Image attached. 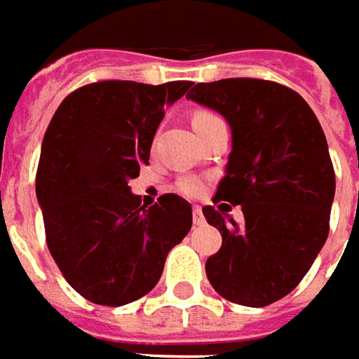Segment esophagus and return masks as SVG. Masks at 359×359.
Returning <instances> with one entry per match:
<instances>
[{"mask_svg":"<svg viewBox=\"0 0 359 359\" xmlns=\"http://www.w3.org/2000/svg\"><path fill=\"white\" fill-rule=\"evenodd\" d=\"M194 224H196V226H203V224H205V217L201 214L200 205H194Z\"/></svg>","mask_w":359,"mask_h":359,"instance_id":"esophagus-1","label":"esophagus"}]
</instances>
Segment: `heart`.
I'll list each match as a JSON object with an SVG mask.
<instances>
[{
  "label": "heart",
  "instance_id": "heart-1",
  "mask_svg": "<svg viewBox=\"0 0 359 359\" xmlns=\"http://www.w3.org/2000/svg\"><path fill=\"white\" fill-rule=\"evenodd\" d=\"M215 118H217L215 114L201 109V111H196V114H194L191 123H194V126H200V123L212 121V119ZM175 187H177V191H180V194H184V196H187V198H194V196H198V194L201 191V182L198 180V177H182V180L175 184Z\"/></svg>",
  "mask_w": 359,
  "mask_h": 359
}]
</instances>
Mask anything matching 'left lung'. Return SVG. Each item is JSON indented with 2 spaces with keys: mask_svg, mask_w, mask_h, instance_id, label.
Instances as JSON below:
<instances>
[{
  "mask_svg": "<svg viewBox=\"0 0 359 359\" xmlns=\"http://www.w3.org/2000/svg\"><path fill=\"white\" fill-rule=\"evenodd\" d=\"M187 100L222 114L231 154L203 215L222 248L208 257L214 290L233 304L264 308L287 296L311 268L330 231L336 173L324 130L306 100L268 79L196 83ZM241 205L244 222L227 214Z\"/></svg>",
  "mask_w": 359,
  "mask_h": 359,
  "instance_id": "left-lung-1",
  "label": "left lung"
}]
</instances>
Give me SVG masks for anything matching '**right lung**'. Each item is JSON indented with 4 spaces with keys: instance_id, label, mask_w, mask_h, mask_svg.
<instances>
[{
    "instance_id": "add662e5",
    "label": "right lung",
    "mask_w": 359,
    "mask_h": 359,
    "mask_svg": "<svg viewBox=\"0 0 359 359\" xmlns=\"http://www.w3.org/2000/svg\"><path fill=\"white\" fill-rule=\"evenodd\" d=\"M191 81H95L72 91L49 121L35 175L46 241L63 278L100 306L156 287L165 257L191 229V205L165 194L145 208L128 182L149 163L165 107Z\"/></svg>"
}]
</instances>
